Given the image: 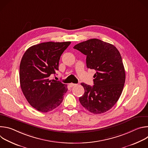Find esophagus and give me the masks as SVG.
<instances>
[{
	"instance_id": "34e87169",
	"label": "esophagus",
	"mask_w": 148,
	"mask_h": 148,
	"mask_svg": "<svg viewBox=\"0 0 148 148\" xmlns=\"http://www.w3.org/2000/svg\"><path fill=\"white\" fill-rule=\"evenodd\" d=\"M76 85H77L76 84H73V83H70V84H69V86H70V87H74V86H75Z\"/></svg>"
}]
</instances>
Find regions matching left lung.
<instances>
[{
	"instance_id": "8db88e82",
	"label": "left lung",
	"mask_w": 148,
	"mask_h": 148,
	"mask_svg": "<svg viewBox=\"0 0 148 148\" xmlns=\"http://www.w3.org/2000/svg\"><path fill=\"white\" fill-rule=\"evenodd\" d=\"M74 49L87 56V67L94 69L93 86L82 82L85 92L79 98L82 106L94 114L110 110L119 98L125 81L121 56L112 45L92 38L76 45Z\"/></svg>"
}]
</instances>
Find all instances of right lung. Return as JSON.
<instances>
[{"label":"right lung","mask_w":148,"mask_h":148,"mask_svg":"<svg viewBox=\"0 0 148 148\" xmlns=\"http://www.w3.org/2000/svg\"><path fill=\"white\" fill-rule=\"evenodd\" d=\"M70 41L46 42L29 47L20 64V83L28 102L41 112H47L61 104L67 86L50 76L58 70L60 57Z\"/></svg>","instance_id":"1"}]
</instances>
